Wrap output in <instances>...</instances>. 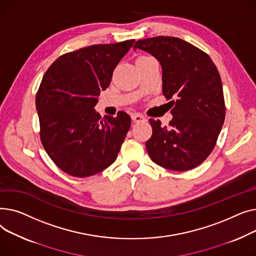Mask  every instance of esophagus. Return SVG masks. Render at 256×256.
I'll list each match as a JSON object with an SVG mask.
<instances>
[{"label": "esophagus", "mask_w": 256, "mask_h": 256, "mask_svg": "<svg viewBox=\"0 0 256 256\" xmlns=\"http://www.w3.org/2000/svg\"><path fill=\"white\" fill-rule=\"evenodd\" d=\"M131 118L134 122H142V121H146V116L142 114H138V112H134L131 114Z\"/></svg>", "instance_id": "obj_1"}]
</instances>
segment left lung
I'll return each instance as SVG.
<instances>
[{
    "label": "left lung",
    "instance_id": "8db88e82",
    "mask_svg": "<svg viewBox=\"0 0 256 256\" xmlns=\"http://www.w3.org/2000/svg\"><path fill=\"white\" fill-rule=\"evenodd\" d=\"M134 50L154 56L162 67V93L174 105L172 120L162 126L150 118L146 142L152 161L176 172L198 168L216 146L225 118L220 74L204 52L176 37L158 36L135 42Z\"/></svg>",
    "mask_w": 256,
    "mask_h": 256
}]
</instances>
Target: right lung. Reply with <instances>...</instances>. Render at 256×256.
<instances>
[{
  "label": "right lung",
  "mask_w": 256,
  "mask_h": 256,
  "mask_svg": "<svg viewBox=\"0 0 256 256\" xmlns=\"http://www.w3.org/2000/svg\"><path fill=\"white\" fill-rule=\"evenodd\" d=\"M135 40L96 44L58 56L36 94L40 140L56 166L76 178L101 172L116 161L131 126L125 112L101 116L94 108Z\"/></svg>",
  "instance_id": "1"
}]
</instances>
